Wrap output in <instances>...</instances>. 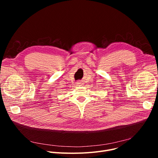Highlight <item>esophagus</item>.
<instances>
[{
	"mask_svg": "<svg viewBox=\"0 0 158 158\" xmlns=\"http://www.w3.org/2000/svg\"><path fill=\"white\" fill-rule=\"evenodd\" d=\"M77 84L78 85H80V86H81V85H83V83H82V82H81V81H79V82H78Z\"/></svg>",
	"mask_w": 158,
	"mask_h": 158,
	"instance_id": "1",
	"label": "esophagus"
}]
</instances>
